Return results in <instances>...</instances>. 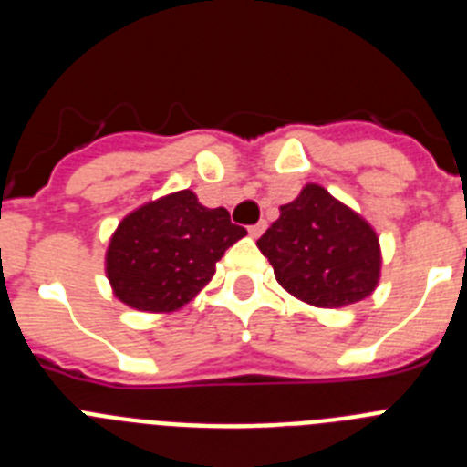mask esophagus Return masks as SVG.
Returning <instances> with one entry per match:
<instances>
[{
  "label": "esophagus",
  "instance_id": "obj_1",
  "mask_svg": "<svg viewBox=\"0 0 467 467\" xmlns=\"http://www.w3.org/2000/svg\"><path fill=\"white\" fill-rule=\"evenodd\" d=\"M247 231H250V236H253V238H259L264 231H266V222H264V220L257 222V224H253Z\"/></svg>",
  "mask_w": 467,
  "mask_h": 467
}]
</instances>
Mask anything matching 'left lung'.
Instances as JSON below:
<instances>
[{"label": "left lung", "instance_id": "obj_1", "mask_svg": "<svg viewBox=\"0 0 467 467\" xmlns=\"http://www.w3.org/2000/svg\"><path fill=\"white\" fill-rule=\"evenodd\" d=\"M257 245L285 290L313 306H348L379 283L381 250L374 229L317 184L280 205V217Z\"/></svg>", "mask_w": 467, "mask_h": 467}]
</instances>
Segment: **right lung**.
Listing matches in <instances>:
<instances>
[{
    "label": "right lung",
    "mask_w": 467,
    "mask_h": 467,
    "mask_svg": "<svg viewBox=\"0 0 467 467\" xmlns=\"http://www.w3.org/2000/svg\"><path fill=\"white\" fill-rule=\"evenodd\" d=\"M224 208H205L193 192L142 205L119 224L107 250L114 295L138 311H175L214 274V264L238 238Z\"/></svg>",
    "instance_id": "obj_1"
}]
</instances>
